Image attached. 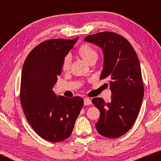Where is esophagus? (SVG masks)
Returning a JSON list of instances; mask_svg holds the SVG:
<instances>
[{
	"label": "esophagus",
	"instance_id": "34e87169",
	"mask_svg": "<svg viewBox=\"0 0 161 161\" xmlns=\"http://www.w3.org/2000/svg\"><path fill=\"white\" fill-rule=\"evenodd\" d=\"M92 104V100H90L89 98L86 97L84 98V105H91Z\"/></svg>",
	"mask_w": 161,
	"mask_h": 161
}]
</instances>
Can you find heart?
I'll use <instances>...</instances> for the list:
<instances>
[{
    "label": "heart",
    "mask_w": 161,
    "mask_h": 161,
    "mask_svg": "<svg viewBox=\"0 0 161 161\" xmlns=\"http://www.w3.org/2000/svg\"><path fill=\"white\" fill-rule=\"evenodd\" d=\"M78 53L81 58L88 64H91L93 61H96L97 58V53L93 47L89 45H81L78 50ZM70 64H71V58L69 56H67L64 59L62 69L64 71H68L69 69Z\"/></svg>",
    "instance_id": "1"
}]
</instances>
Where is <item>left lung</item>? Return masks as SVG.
Here are the masks:
<instances>
[{
    "instance_id": "obj_1",
    "label": "left lung",
    "mask_w": 161,
    "mask_h": 161,
    "mask_svg": "<svg viewBox=\"0 0 161 161\" xmlns=\"http://www.w3.org/2000/svg\"><path fill=\"white\" fill-rule=\"evenodd\" d=\"M84 40L103 50L100 79L108 78L112 93L110 103L100 97L92 99L100 112L97 130L106 138H119L133 126L142 105L144 86L139 60L130 43L116 33L100 32Z\"/></svg>"
}]
</instances>
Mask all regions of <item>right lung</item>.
Here are the masks:
<instances>
[{"label":"right lung","mask_w":161,"mask_h":161,"mask_svg":"<svg viewBox=\"0 0 161 161\" xmlns=\"http://www.w3.org/2000/svg\"><path fill=\"white\" fill-rule=\"evenodd\" d=\"M75 39H50L34 47L24 62L20 102L28 122L44 139L60 142L71 135L83 105L80 97H57L53 88Z\"/></svg>","instance_id":"1"}]
</instances>
